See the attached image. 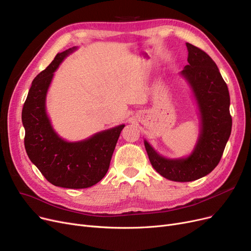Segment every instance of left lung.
<instances>
[{
    "label": "left lung",
    "instance_id": "1",
    "mask_svg": "<svg viewBox=\"0 0 251 251\" xmlns=\"http://www.w3.org/2000/svg\"><path fill=\"white\" fill-rule=\"evenodd\" d=\"M186 46L189 64L181 75L194 93L201 116L196 147L186 158L168 159L144 141L153 169L175 182L195 181L216 169L232 130L229 90L217 64L203 50L189 43Z\"/></svg>",
    "mask_w": 251,
    "mask_h": 251
}]
</instances>
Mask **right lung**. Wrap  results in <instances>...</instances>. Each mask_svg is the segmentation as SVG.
<instances>
[{
  "label": "right lung",
  "mask_w": 251,
  "mask_h": 251,
  "mask_svg": "<svg viewBox=\"0 0 251 251\" xmlns=\"http://www.w3.org/2000/svg\"><path fill=\"white\" fill-rule=\"evenodd\" d=\"M74 50L75 48L58 53L34 77L21 118L26 153L46 180L57 187L82 189L96 185L106 175L125 125L75 143L66 142L54 132L46 113V95L54 71Z\"/></svg>",
  "instance_id": "1"
}]
</instances>
